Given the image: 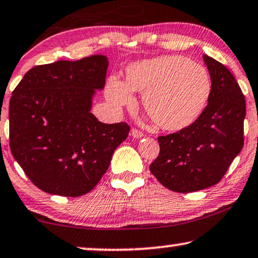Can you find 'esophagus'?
<instances>
[{"instance_id": "1", "label": "esophagus", "mask_w": 258, "mask_h": 258, "mask_svg": "<svg viewBox=\"0 0 258 258\" xmlns=\"http://www.w3.org/2000/svg\"><path fill=\"white\" fill-rule=\"evenodd\" d=\"M132 136L135 137V139H141V137L145 136V134H143L141 130H139V129H133Z\"/></svg>"}]
</instances>
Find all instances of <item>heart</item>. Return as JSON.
<instances>
[{
    "instance_id": "1",
    "label": "heart",
    "mask_w": 258,
    "mask_h": 258,
    "mask_svg": "<svg viewBox=\"0 0 258 258\" xmlns=\"http://www.w3.org/2000/svg\"><path fill=\"white\" fill-rule=\"evenodd\" d=\"M212 82L202 63L181 55H166L130 63L124 83L108 79L105 96L118 106L134 103L142 93V106L159 128L178 132L192 125L205 110Z\"/></svg>"
}]
</instances>
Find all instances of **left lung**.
I'll use <instances>...</instances> for the list:
<instances>
[{
    "mask_svg": "<svg viewBox=\"0 0 258 258\" xmlns=\"http://www.w3.org/2000/svg\"><path fill=\"white\" fill-rule=\"evenodd\" d=\"M212 91L192 125L159 137L160 153L149 169L174 192H196L218 183L243 148L245 98L223 63L204 54Z\"/></svg>",
    "mask_w": 258,
    "mask_h": 258,
    "instance_id": "left-lung-1",
    "label": "left lung"
}]
</instances>
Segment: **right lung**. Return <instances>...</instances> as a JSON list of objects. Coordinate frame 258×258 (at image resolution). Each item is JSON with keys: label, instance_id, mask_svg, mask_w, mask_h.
<instances>
[{"label": "right lung", "instance_id": "1", "mask_svg": "<svg viewBox=\"0 0 258 258\" xmlns=\"http://www.w3.org/2000/svg\"><path fill=\"white\" fill-rule=\"evenodd\" d=\"M109 61L91 55L29 70L9 103V139L14 159L43 192L86 195L128 137L126 123L105 124L91 112L96 90L105 85Z\"/></svg>", "mask_w": 258, "mask_h": 258}]
</instances>
